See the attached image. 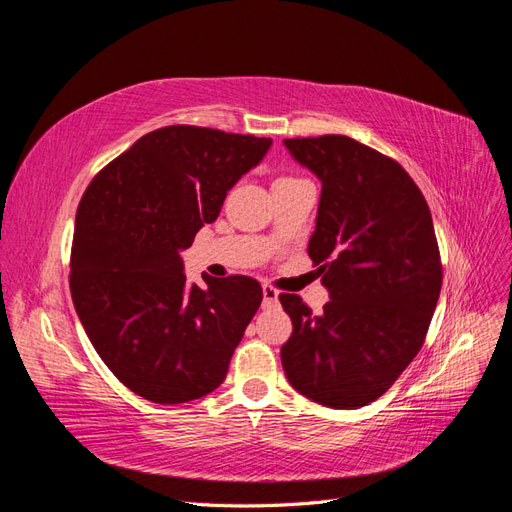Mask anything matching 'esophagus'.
<instances>
[{"label":"esophagus","mask_w":512,"mask_h":512,"mask_svg":"<svg viewBox=\"0 0 512 512\" xmlns=\"http://www.w3.org/2000/svg\"><path fill=\"white\" fill-rule=\"evenodd\" d=\"M277 297H280V292H277L273 286L269 284L262 286V303H265V307L277 305Z\"/></svg>","instance_id":"34e87169"}]
</instances>
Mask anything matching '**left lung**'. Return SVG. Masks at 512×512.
I'll use <instances>...</instances> for the list:
<instances>
[{
  "mask_svg": "<svg viewBox=\"0 0 512 512\" xmlns=\"http://www.w3.org/2000/svg\"><path fill=\"white\" fill-rule=\"evenodd\" d=\"M284 145L322 183L307 254L331 301L314 316L280 294L292 320L282 365L307 399L354 410L389 391L425 342L442 286L436 230L412 177L376 149L342 134Z\"/></svg>",
  "mask_w": 512,
  "mask_h": 512,
  "instance_id": "1",
  "label": "left lung"
}]
</instances>
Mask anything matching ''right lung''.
<instances>
[{"mask_svg":"<svg viewBox=\"0 0 512 512\" xmlns=\"http://www.w3.org/2000/svg\"><path fill=\"white\" fill-rule=\"evenodd\" d=\"M271 138L196 126L153 130L94 177L76 211L74 309L104 365L153 404H185L224 382L262 301L252 277L188 284L181 252L218 220L228 190Z\"/></svg>","mask_w":512,"mask_h":512,"instance_id":"add662e5","label":"right lung"}]
</instances>
